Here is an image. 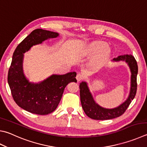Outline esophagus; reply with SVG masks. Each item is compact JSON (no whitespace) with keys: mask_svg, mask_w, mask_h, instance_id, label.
<instances>
[{"mask_svg":"<svg viewBox=\"0 0 147 147\" xmlns=\"http://www.w3.org/2000/svg\"><path fill=\"white\" fill-rule=\"evenodd\" d=\"M85 78V76L82 73H78L76 75V80L78 82H80Z\"/></svg>","mask_w":147,"mask_h":147,"instance_id":"34e87169","label":"esophagus"}]
</instances>
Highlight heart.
<instances>
[{"label":"heart","mask_w":147,"mask_h":147,"mask_svg":"<svg viewBox=\"0 0 147 147\" xmlns=\"http://www.w3.org/2000/svg\"><path fill=\"white\" fill-rule=\"evenodd\" d=\"M104 48H105V45L101 43H98L96 44L94 50L96 51H100L104 49Z\"/></svg>","instance_id":"heart-1"}]
</instances>
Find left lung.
I'll list each match as a JSON object with an SVG mask.
<instances>
[{"mask_svg":"<svg viewBox=\"0 0 147 147\" xmlns=\"http://www.w3.org/2000/svg\"><path fill=\"white\" fill-rule=\"evenodd\" d=\"M125 60L131 71V87L128 99L121 105L114 109H105L98 105L93 100L92 95L89 92L86 82H82L80 84V94L82 108L86 115L90 118L96 120L111 119L121 116L131 101L134 99L137 91V74L138 71V63L134 56L132 55H124L114 58L113 61Z\"/></svg>","mask_w":147,"mask_h":147,"instance_id":"8db88e82","label":"left lung"}]
</instances>
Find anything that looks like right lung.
Segmentation results:
<instances>
[{
    "instance_id": "right-lung-1",
    "label": "right lung",
    "mask_w": 147,
    "mask_h": 147,
    "mask_svg": "<svg viewBox=\"0 0 147 147\" xmlns=\"http://www.w3.org/2000/svg\"><path fill=\"white\" fill-rule=\"evenodd\" d=\"M58 36V33L53 31L34 29L18 45L13 53L7 82L15 103L31 113L46 115L53 113L59 104L67 85L71 82H77L75 72L63 75L53 74L39 84L29 82L24 75V53L34 45Z\"/></svg>"
}]
</instances>
